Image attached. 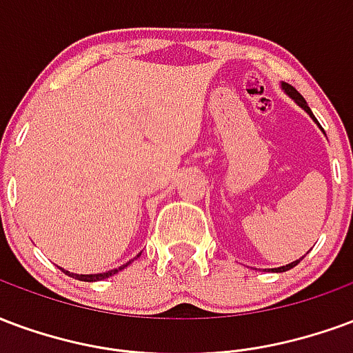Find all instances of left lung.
I'll use <instances>...</instances> for the list:
<instances>
[{
  "label": "left lung",
  "instance_id": "1",
  "mask_svg": "<svg viewBox=\"0 0 353 353\" xmlns=\"http://www.w3.org/2000/svg\"><path fill=\"white\" fill-rule=\"evenodd\" d=\"M282 90H284L285 94L290 95V97H292L293 101L297 103V105H299L301 109H305L308 112V114H310V118H312L314 122H318V120H316V118H314V114H312V110H310V107H308L307 105V101H305V97H303V95L299 94V92H297V90L293 88V86H290V84H285V82H282ZM303 259V258H301ZM301 259H297V261H292V263H288V265H284V267H279V269H274V271L276 272H285V271H290V269H293V267H295V265L299 263Z\"/></svg>",
  "mask_w": 353,
  "mask_h": 353
}]
</instances>
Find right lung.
Instances as JSON below:
<instances>
[{"label": "right lung", "mask_w": 353, "mask_h": 353, "mask_svg": "<svg viewBox=\"0 0 353 353\" xmlns=\"http://www.w3.org/2000/svg\"><path fill=\"white\" fill-rule=\"evenodd\" d=\"M139 256H141V254H139ZM131 261H128V263L122 265V267H118V269H112V271H107V272H99V274H74V272H69V271H63V272L69 274V276H73V279L82 280V282H97V280H105V279H109V276H112V274H117L118 271H122L123 267H128Z\"/></svg>", "instance_id": "right-lung-1"}]
</instances>
